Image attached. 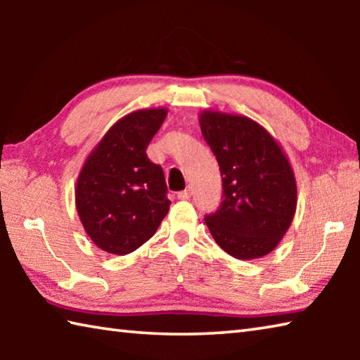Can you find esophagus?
<instances>
[{"instance_id":"34e87169","label":"esophagus","mask_w":360,"mask_h":360,"mask_svg":"<svg viewBox=\"0 0 360 360\" xmlns=\"http://www.w3.org/2000/svg\"><path fill=\"white\" fill-rule=\"evenodd\" d=\"M191 195H192L191 188H186V191L178 192V198H179V200H188V198H191Z\"/></svg>"}]
</instances>
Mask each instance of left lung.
<instances>
[{"instance_id": "obj_1", "label": "left lung", "mask_w": 360, "mask_h": 360, "mask_svg": "<svg viewBox=\"0 0 360 360\" xmlns=\"http://www.w3.org/2000/svg\"><path fill=\"white\" fill-rule=\"evenodd\" d=\"M200 127L222 176V203L205 216L225 252L251 260L271 252L290 227L297 184L284 152L243 115L202 112Z\"/></svg>"}]
</instances>
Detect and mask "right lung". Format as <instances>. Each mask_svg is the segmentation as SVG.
<instances>
[{
  "label": "right lung",
  "mask_w": 360,
  "mask_h": 360,
  "mask_svg": "<svg viewBox=\"0 0 360 360\" xmlns=\"http://www.w3.org/2000/svg\"><path fill=\"white\" fill-rule=\"evenodd\" d=\"M167 117V109H141L111 127L84 163L76 206L87 235L109 254L143 246L169 210L165 174L146 149Z\"/></svg>",
  "instance_id": "1"
}]
</instances>
